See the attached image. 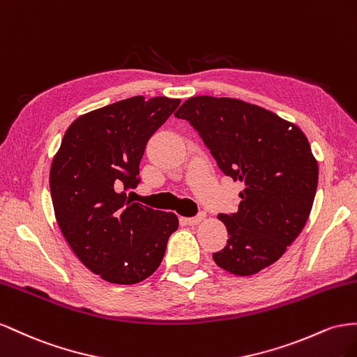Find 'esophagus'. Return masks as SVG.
<instances>
[{
	"instance_id": "1",
	"label": "esophagus",
	"mask_w": 357,
	"mask_h": 357,
	"mask_svg": "<svg viewBox=\"0 0 357 357\" xmlns=\"http://www.w3.org/2000/svg\"><path fill=\"white\" fill-rule=\"evenodd\" d=\"M205 217H206V213H205V212H199L196 217H190V218H184V221H185L187 224H190V226H195V224H199L200 221H203V220H205Z\"/></svg>"
}]
</instances>
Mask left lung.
Segmentation results:
<instances>
[{"label":"left lung","mask_w":357,"mask_h":357,"mask_svg":"<svg viewBox=\"0 0 357 357\" xmlns=\"http://www.w3.org/2000/svg\"><path fill=\"white\" fill-rule=\"evenodd\" d=\"M175 116L197 131L224 175L245 185L238 212L218 215L229 239L213 261L241 277L268 268L312 208L319 166L307 136L266 109L227 97H191Z\"/></svg>","instance_id":"obj_1"}]
</instances>
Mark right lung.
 I'll list each match as a JSON object with an SVG mask.
<instances>
[{"instance_id":"obj_1","label":"right lung","mask_w":357,"mask_h":357,"mask_svg":"<svg viewBox=\"0 0 357 357\" xmlns=\"http://www.w3.org/2000/svg\"><path fill=\"white\" fill-rule=\"evenodd\" d=\"M179 103L137 96L79 116L50 166L61 231L79 260L109 282L136 284L154 273L179 226L173 212L133 203L126 195L140 182L149 137Z\"/></svg>"}]
</instances>
